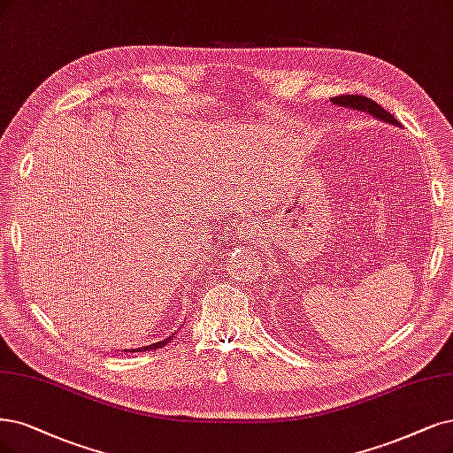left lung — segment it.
Returning <instances> with one entry per match:
<instances>
[{
  "label": "left lung",
  "mask_w": 453,
  "mask_h": 453,
  "mask_svg": "<svg viewBox=\"0 0 453 453\" xmlns=\"http://www.w3.org/2000/svg\"><path fill=\"white\" fill-rule=\"evenodd\" d=\"M332 104H338V106H343V108H349V110H358V111H365L370 113L373 117H377L379 121H384L388 125H395V127H401L399 121L395 119V117L384 110L382 106H379L375 100L367 98V96H362V95H342V96H334L332 98Z\"/></svg>",
  "instance_id": "1"
}]
</instances>
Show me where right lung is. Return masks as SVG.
I'll return each mask as SVG.
<instances>
[{
  "label": "right lung",
  "mask_w": 453,
  "mask_h": 453,
  "mask_svg": "<svg viewBox=\"0 0 453 453\" xmlns=\"http://www.w3.org/2000/svg\"><path fill=\"white\" fill-rule=\"evenodd\" d=\"M173 338H175V334H172L170 338H165V340H162V342L150 343V345H145V347H136V349H125V353H142V350H153V349H160V347H164V345L170 343Z\"/></svg>",
  "instance_id": "obj_1"
}]
</instances>
